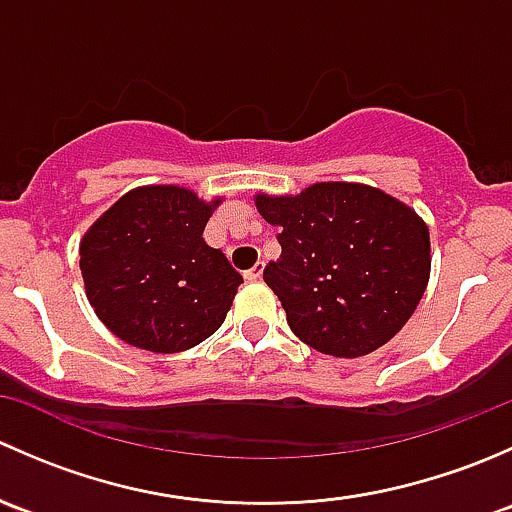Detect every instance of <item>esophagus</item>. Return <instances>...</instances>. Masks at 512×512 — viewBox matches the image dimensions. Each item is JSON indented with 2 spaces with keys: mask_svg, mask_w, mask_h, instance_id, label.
I'll list each match as a JSON object with an SVG mask.
<instances>
[{
  "mask_svg": "<svg viewBox=\"0 0 512 512\" xmlns=\"http://www.w3.org/2000/svg\"><path fill=\"white\" fill-rule=\"evenodd\" d=\"M262 272H265V262H257V265L252 267V270L245 272V280L247 282H257L262 277Z\"/></svg>",
  "mask_w": 512,
  "mask_h": 512,
  "instance_id": "1",
  "label": "esophagus"
}]
</instances>
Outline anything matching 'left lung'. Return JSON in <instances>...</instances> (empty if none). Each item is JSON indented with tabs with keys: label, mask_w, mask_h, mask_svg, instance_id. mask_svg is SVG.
Returning <instances> with one entry per match:
<instances>
[{
	"label": "left lung",
	"mask_w": 512,
	"mask_h": 512,
	"mask_svg": "<svg viewBox=\"0 0 512 512\" xmlns=\"http://www.w3.org/2000/svg\"><path fill=\"white\" fill-rule=\"evenodd\" d=\"M255 200L262 218L280 227L282 255L265 267V282L307 347L354 359L409 322L431 272L428 227L414 210L359 183Z\"/></svg>",
	"instance_id": "8db88e82"
}]
</instances>
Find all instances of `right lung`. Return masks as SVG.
<instances>
[{"label": "right lung", "instance_id": "obj_1", "mask_svg": "<svg viewBox=\"0 0 512 512\" xmlns=\"http://www.w3.org/2000/svg\"><path fill=\"white\" fill-rule=\"evenodd\" d=\"M213 205L185 188L151 185L123 195L86 232V294L118 339L173 354L218 332L242 275L205 245Z\"/></svg>", "mask_w": 512, "mask_h": 512}]
</instances>
